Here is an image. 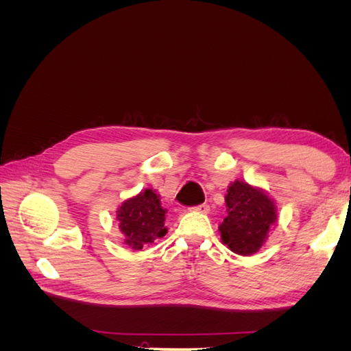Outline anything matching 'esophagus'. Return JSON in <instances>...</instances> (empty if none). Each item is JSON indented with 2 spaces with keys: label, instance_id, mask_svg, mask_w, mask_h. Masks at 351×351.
<instances>
[{
  "label": "esophagus",
  "instance_id": "1",
  "mask_svg": "<svg viewBox=\"0 0 351 351\" xmlns=\"http://www.w3.org/2000/svg\"><path fill=\"white\" fill-rule=\"evenodd\" d=\"M192 210H195V212H200V214H208V212H209V205H206V204H202V205H199V206L192 208Z\"/></svg>",
  "mask_w": 351,
  "mask_h": 351
}]
</instances>
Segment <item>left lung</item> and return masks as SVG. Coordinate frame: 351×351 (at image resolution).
<instances>
[{
	"label": "left lung",
	"mask_w": 351,
	"mask_h": 351,
	"mask_svg": "<svg viewBox=\"0 0 351 351\" xmlns=\"http://www.w3.org/2000/svg\"><path fill=\"white\" fill-rule=\"evenodd\" d=\"M226 206L227 217L218 227L222 244L240 256L258 253L277 224V202L262 187L236 180L227 189Z\"/></svg>",
	"instance_id": "8db88e82"
}]
</instances>
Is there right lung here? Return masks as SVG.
<instances>
[{"mask_svg": "<svg viewBox=\"0 0 351 351\" xmlns=\"http://www.w3.org/2000/svg\"><path fill=\"white\" fill-rule=\"evenodd\" d=\"M167 209L161 206L156 190L145 189L117 208V221L124 236V244L133 250H142L156 239L164 237Z\"/></svg>", "mask_w": 351, "mask_h": 351, "instance_id": "obj_1", "label": "right lung"}]
</instances>
